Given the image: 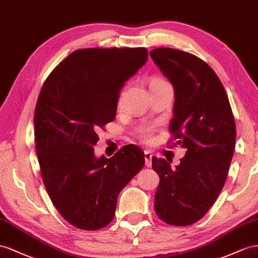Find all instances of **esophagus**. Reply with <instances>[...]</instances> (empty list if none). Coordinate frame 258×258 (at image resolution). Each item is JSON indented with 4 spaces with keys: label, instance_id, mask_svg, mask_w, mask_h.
I'll use <instances>...</instances> for the list:
<instances>
[{
    "label": "esophagus",
    "instance_id": "obj_1",
    "mask_svg": "<svg viewBox=\"0 0 258 258\" xmlns=\"http://www.w3.org/2000/svg\"><path fill=\"white\" fill-rule=\"evenodd\" d=\"M145 162L147 166H151V162H152V153L148 150L145 151Z\"/></svg>",
    "mask_w": 258,
    "mask_h": 258
}]
</instances>
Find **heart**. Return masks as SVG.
Wrapping results in <instances>:
<instances>
[{"label": "heart", "mask_w": 258, "mask_h": 258, "mask_svg": "<svg viewBox=\"0 0 258 258\" xmlns=\"http://www.w3.org/2000/svg\"><path fill=\"white\" fill-rule=\"evenodd\" d=\"M157 81H163V80L153 79L151 82H157ZM136 134L138 137L144 139V141L149 142V141H151V137H152V128L150 126H142V127L137 128Z\"/></svg>", "instance_id": "b5f03b06"}]
</instances>
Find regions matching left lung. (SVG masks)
Here are the masks:
<instances>
[{
	"label": "left lung",
	"instance_id": "8db88e82",
	"mask_svg": "<svg viewBox=\"0 0 258 258\" xmlns=\"http://www.w3.org/2000/svg\"><path fill=\"white\" fill-rule=\"evenodd\" d=\"M150 56L175 90L170 133L187 149L175 168L152 158L160 177L154 210L164 223L189 226L207 214L222 191L235 144V122L225 88L210 66L187 51L154 48Z\"/></svg>",
	"mask_w": 258,
	"mask_h": 258
}]
</instances>
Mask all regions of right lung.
<instances>
[{
  "mask_svg": "<svg viewBox=\"0 0 258 258\" xmlns=\"http://www.w3.org/2000/svg\"><path fill=\"white\" fill-rule=\"evenodd\" d=\"M148 59L145 47L75 50L49 73L34 110L35 151L44 186L69 224L97 230L111 223L121 190L145 165L126 145L97 159V131L115 117L125 81Z\"/></svg>",
  "mask_w": 258,
  "mask_h": 258,
  "instance_id": "obj_1",
  "label": "right lung"
}]
</instances>
